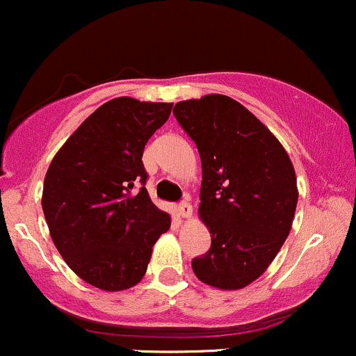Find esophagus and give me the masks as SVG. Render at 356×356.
Listing matches in <instances>:
<instances>
[{"label":"esophagus","instance_id":"obj_1","mask_svg":"<svg viewBox=\"0 0 356 356\" xmlns=\"http://www.w3.org/2000/svg\"><path fill=\"white\" fill-rule=\"evenodd\" d=\"M177 211H179V215H181L182 218H191L193 217V207L189 203H186V201H182V203L179 204Z\"/></svg>","mask_w":356,"mask_h":356}]
</instances>
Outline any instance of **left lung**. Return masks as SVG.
Wrapping results in <instances>:
<instances>
[{
  "instance_id": "left-lung-1",
  "label": "left lung",
  "mask_w": 356,
  "mask_h": 356,
  "mask_svg": "<svg viewBox=\"0 0 356 356\" xmlns=\"http://www.w3.org/2000/svg\"><path fill=\"white\" fill-rule=\"evenodd\" d=\"M201 158L198 213L211 248L193 272L213 288L243 289L279 253L298 203L294 167L279 139L241 103L224 95L174 106Z\"/></svg>"
}]
</instances>
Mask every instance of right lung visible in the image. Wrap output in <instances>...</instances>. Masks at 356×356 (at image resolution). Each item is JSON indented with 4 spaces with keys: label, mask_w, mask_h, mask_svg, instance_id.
Returning a JSON list of instances; mask_svg holds the SVG:
<instances>
[{
    "label": "right lung",
    "mask_w": 356,
    "mask_h": 356,
    "mask_svg": "<svg viewBox=\"0 0 356 356\" xmlns=\"http://www.w3.org/2000/svg\"><path fill=\"white\" fill-rule=\"evenodd\" d=\"M172 103L120 96L92 111L49 163L42 211L56 250L88 284L124 291L146 274L155 243L170 229L145 188L143 152ZM141 181L143 188L134 192Z\"/></svg>",
    "instance_id": "add662e5"
}]
</instances>
